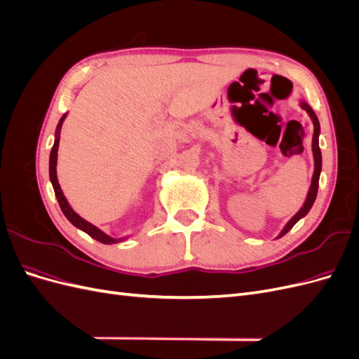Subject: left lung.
Returning <instances> with one entry per match:
<instances>
[{
	"label": "left lung",
	"mask_w": 359,
	"mask_h": 359,
	"mask_svg": "<svg viewBox=\"0 0 359 359\" xmlns=\"http://www.w3.org/2000/svg\"><path fill=\"white\" fill-rule=\"evenodd\" d=\"M299 106L302 107L304 111L309 114V116L311 118L313 121V127H314V132H313V140H311V151H313V158H314V172H313V177H311V184H310V189L307 193V198L304 201L302 206L299 208V211L292 217V219L286 223V226L283 227V231L278 233L277 238H281L283 235H286L293 226H295L302 217H306L309 214V211L311 210V206L316 201L318 196V189H319V177H320V172H322V153H320V148H319V135H320V124H319V119L314 114V111L310 107V104L307 102L301 100Z\"/></svg>",
	"instance_id": "obj_1"
}]
</instances>
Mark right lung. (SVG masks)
<instances>
[{"label":"right lung","mask_w":359,"mask_h":359,"mask_svg":"<svg viewBox=\"0 0 359 359\" xmlns=\"http://www.w3.org/2000/svg\"><path fill=\"white\" fill-rule=\"evenodd\" d=\"M67 114H64L60 119V123L57 126V130H55V140H53V147L50 149V156H49V178H50V182H52V187H53V191H55V196L58 199V203H60V208L62 211V214L67 217V220L78 227V229L83 231L85 233H88L91 238H94V240L100 241L103 244H116V243H121L124 240H127V238H112L107 233H104L102 229H99V227L94 226L93 223L86 222L85 219H82V217L73 211V208L70 206L69 201L66 199V196H64V193L60 187V182H58V178H57V158H58V147H60V133H61V127H62V123L64 119H66Z\"/></svg>","instance_id":"right-lung-1"}]
</instances>
